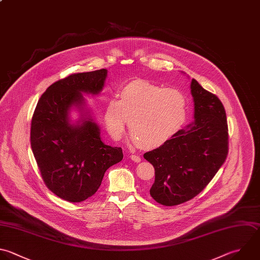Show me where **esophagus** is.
<instances>
[{"label":"esophagus","instance_id":"obj_1","mask_svg":"<svg viewBox=\"0 0 260 260\" xmlns=\"http://www.w3.org/2000/svg\"><path fill=\"white\" fill-rule=\"evenodd\" d=\"M130 158H131L133 161H135V162H139V161L141 160V157H140L139 155H135V154L130 155Z\"/></svg>","mask_w":260,"mask_h":260}]
</instances>
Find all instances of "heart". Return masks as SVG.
Wrapping results in <instances>:
<instances>
[{
  "label": "heart",
  "instance_id": "1",
  "mask_svg": "<svg viewBox=\"0 0 260 260\" xmlns=\"http://www.w3.org/2000/svg\"><path fill=\"white\" fill-rule=\"evenodd\" d=\"M119 95V101H108L104 111L106 129L115 140L121 138L128 122L132 141L155 148L177 134L186 121L187 99L179 89L136 80Z\"/></svg>",
  "mask_w": 260,
  "mask_h": 260
}]
</instances>
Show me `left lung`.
<instances>
[{
	"label": "left lung",
	"mask_w": 260,
	"mask_h": 260,
	"mask_svg": "<svg viewBox=\"0 0 260 260\" xmlns=\"http://www.w3.org/2000/svg\"><path fill=\"white\" fill-rule=\"evenodd\" d=\"M194 121L159 147L143 154L154 168L149 193L166 206L178 205L199 194L228 154V125L218 98L191 80Z\"/></svg>",
	"instance_id": "8db88e82"
}]
</instances>
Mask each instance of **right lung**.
Returning <instances> with one entry per match:
<instances>
[{"instance_id":"right-lung-1","label":"right lung","mask_w":260,"mask_h":260,"mask_svg":"<svg viewBox=\"0 0 260 260\" xmlns=\"http://www.w3.org/2000/svg\"><path fill=\"white\" fill-rule=\"evenodd\" d=\"M108 70L72 74L41 96L31 120V148L47 187L69 202H81L100 188L106 171L123 159L121 147L103 142L83 94L98 95ZM74 109L80 113L71 119Z\"/></svg>"}]
</instances>
